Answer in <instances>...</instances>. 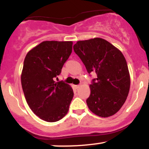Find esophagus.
I'll return each instance as SVG.
<instances>
[{
  "label": "esophagus",
  "mask_w": 149,
  "mask_h": 149,
  "mask_svg": "<svg viewBox=\"0 0 149 149\" xmlns=\"http://www.w3.org/2000/svg\"><path fill=\"white\" fill-rule=\"evenodd\" d=\"M80 87V85H75V88H76V89L79 88Z\"/></svg>",
  "instance_id": "obj_1"
}]
</instances>
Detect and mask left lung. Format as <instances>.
<instances>
[{"mask_svg": "<svg viewBox=\"0 0 149 149\" xmlns=\"http://www.w3.org/2000/svg\"><path fill=\"white\" fill-rule=\"evenodd\" d=\"M73 50L88 73L97 75L92 80L91 92L86 100L90 110L100 117L114 115L126 101L130 87L129 70L123 53L100 38L78 41Z\"/></svg>", "mask_w": 149, "mask_h": 149, "instance_id": "8db88e82", "label": "left lung"}]
</instances>
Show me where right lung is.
Masks as SVG:
<instances>
[{
    "mask_svg": "<svg viewBox=\"0 0 149 149\" xmlns=\"http://www.w3.org/2000/svg\"><path fill=\"white\" fill-rule=\"evenodd\" d=\"M71 41H44L27 53L21 81L32 111L47 122H56L69 111L73 89L54 79L72 52Z\"/></svg>",
    "mask_w": 149,
    "mask_h": 149,
    "instance_id": "right-lung-1",
    "label": "right lung"
}]
</instances>
